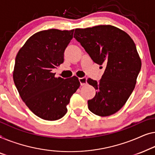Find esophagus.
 I'll list each match as a JSON object with an SVG mask.
<instances>
[{
	"label": "esophagus",
	"mask_w": 155,
	"mask_h": 155,
	"mask_svg": "<svg viewBox=\"0 0 155 155\" xmlns=\"http://www.w3.org/2000/svg\"><path fill=\"white\" fill-rule=\"evenodd\" d=\"M79 82L81 84V86H85L87 84V78L86 77H82L79 78Z\"/></svg>",
	"instance_id": "34e87169"
}]
</instances>
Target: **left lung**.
Wrapping results in <instances>:
<instances>
[{"label":"left lung","instance_id":"left-lung-1","mask_svg":"<svg viewBox=\"0 0 155 155\" xmlns=\"http://www.w3.org/2000/svg\"><path fill=\"white\" fill-rule=\"evenodd\" d=\"M74 37L93 62L105 66L99 82L87 80L97 91L88 101L89 110L100 117L114 114L131 95L140 71L136 44L125 31L111 25L76 29Z\"/></svg>","mask_w":155,"mask_h":155}]
</instances>
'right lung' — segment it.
I'll use <instances>...</instances> for the list:
<instances>
[{
	"mask_svg": "<svg viewBox=\"0 0 155 155\" xmlns=\"http://www.w3.org/2000/svg\"><path fill=\"white\" fill-rule=\"evenodd\" d=\"M74 29H48L34 34L15 58L13 79L21 98L40 118L55 121L67 113V105L80 86L77 77H55L54 69L64 62Z\"/></svg>",
	"mask_w": 155,
	"mask_h": 155,
	"instance_id": "add662e5",
	"label": "right lung"
}]
</instances>
